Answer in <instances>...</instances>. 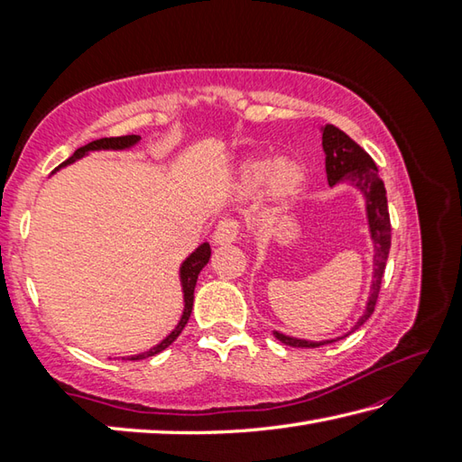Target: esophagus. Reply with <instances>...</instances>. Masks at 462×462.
<instances>
[{"label": "esophagus", "instance_id": "34e87169", "mask_svg": "<svg viewBox=\"0 0 462 462\" xmlns=\"http://www.w3.org/2000/svg\"><path fill=\"white\" fill-rule=\"evenodd\" d=\"M238 232H240V222L234 220V218H224L218 222L214 230V242L216 244H232L236 242L238 238Z\"/></svg>", "mask_w": 462, "mask_h": 462}]
</instances>
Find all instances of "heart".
Returning <instances> with one entry per match:
<instances>
[{
  "label": "heart",
  "instance_id": "obj_1",
  "mask_svg": "<svg viewBox=\"0 0 462 462\" xmlns=\"http://www.w3.org/2000/svg\"><path fill=\"white\" fill-rule=\"evenodd\" d=\"M242 184L246 190H260L268 184L278 208H286L298 199L306 184V171L293 159L273 161L270 156H256L244 162Z\"/></svg>",
  "mask_w": 462,
  "mask_h": 462
}]
</instances>
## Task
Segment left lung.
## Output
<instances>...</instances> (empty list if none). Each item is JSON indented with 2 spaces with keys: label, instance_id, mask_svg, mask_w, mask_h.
<instances>
[{
  "label": "left lung",
  "instance_id": "obj_1",
  "mask_svg": "<svg viewBox=\"0 0 462 462\" xmlns=\"http://www.w3.org/2000/svg\"><path fill=\"white\" fill-rule=\"evenodd\" d=\"M321 144L323 152H326V172H328V182L329 186H336L337 182H349L361 190L365 196V208H367V220H369V232L373 240V248H375V256H373V282H371V291L365 311L357 319L356 326L351 331H356L365 323L371 313L375 311V303L379 298L381 290V280L383 273H385V263L389 258V248H391V220H389V208H387V192L385 184L379 179V171L375 162H373L371 156L361 149V146L349 139V136L339 131L337 126L326 125L321 129ZM349 331V333H351ZM346 333V336H349ZM276 339L291 347H319L326 346V343H333L337 339H328V341H306V339H296L290 336H283L280 331H273Z\"/></svg>",
  "mask_w": 462,
  "mask_h": 462
}]
</instances>
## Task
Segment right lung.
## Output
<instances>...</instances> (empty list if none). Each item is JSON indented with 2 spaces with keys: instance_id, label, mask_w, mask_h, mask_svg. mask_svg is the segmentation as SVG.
I'll list each match as a JSON object with an SVG mask.
<instances>
[{
  "instance_id": "1",
  "label": "right lung",
  "mask_w": 462,
  "mask_h": 462,
  "mask_svg": "<svg viewBox=\"0 0 462 462\" xmlns=\"http://www.w3.org/2000/svg\"><path fill=\"white\" fill-rule=\"evenodd\" d=\"M139 141H141L139 134L109 136V139L93 141V143H89V144L81 146V149H77V151L73 152V156H69V159H67L63 164H59V169H61V166H67V164L75 162L77 159H81V156H85L89 151H109V149H111V151H123V149H131V146L136 144ZM210 254H212V252H210V244L204 242V244H200V246L190 254L189 258H186V260L182 262V266H180V283H182V291H184V311H182V318H180V321H179V326H176V328L171 331V336H166V337L159 343V346H154L152 349L144 351V353H139V356L123 357L125 361H139V359L152 357V356H156V353H161L162 349L169 347L171 343L180 336L184 326H186V323H189V319H190V313H192L196 280H199L200 270L206 266V263H208Z\"/></svg>"
}]
</instances>
